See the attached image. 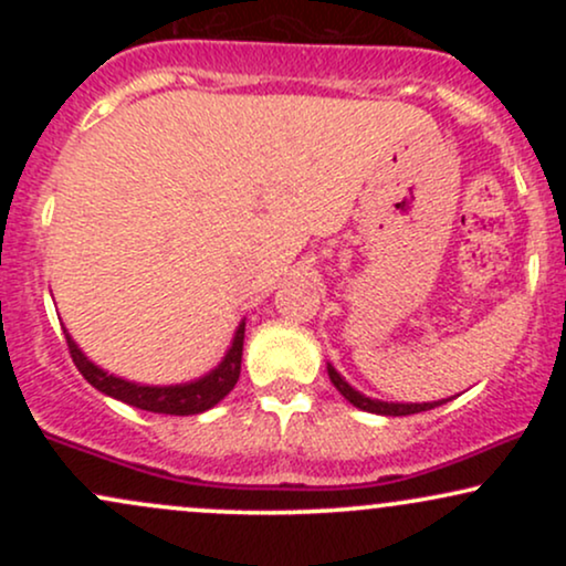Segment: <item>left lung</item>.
<instances>
[{
  "mask_svg": "<svg viewBox=\"0 0 566 566\" xmlns=\"http://www.w3.org/2000/svg\"><path fill=\"white\" fill-rule=\"evenodd\" d=\"M327 375L329 380H333V386L340 391L346 399L350 401L354 407L365 409V412H375V415H391V418H401V415H415V412H426V409H433L439 405H444L447 399H439V401H380V399H373V396H365L361 391H356L350 382L343 378L337 369L329 365L327 361Z\"/></svg>",
  "mask_w": 566,
  "mask_h": 566,
  "instance_id": "8db88e82",
  "label": "left lung"
}]
</instances>
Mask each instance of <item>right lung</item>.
Returning a JSON list of instances; mask_svg holds the SVG:
<instances>
[{"instance_id":"obj_1","label":"right lung","mask_w":566,"mask_h":566,"mask_svg":"<svg viewBox=\"0 0 566 566\" xmlns=\"http://www.w3.org/2000/svg\"><path fill=\"white\" fill-rule=\"evenodd\" d=\"M69 340V350L74 365L80 367L84 380L90 386L97 388L101 394L112 396V399L125 401L129 407L146 409V412H159V415H199L207 412L223 401L231 394V388L237 386L239 373H242V348H244V319L239 322L237 333L229 350H226L223 359L218 361V367H212L210 373H205L197 380L188 382H175V386H146V382L125 380L119 375L106 373L103 367H97L95 361H90L84 356V350L76 346L74 337L69 335V329L63 327Z\"/></svg>"}]
</instances>
